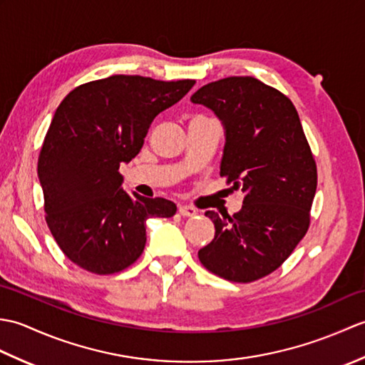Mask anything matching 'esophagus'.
Here are the masks:
<instances>
[{
	"instance_id": "1",
	"label": "esophagus",
	"mask_w": 365,
	"mask_h": 365,
	"mask_svg": "<svg viewBox=\"0 0 365 365\" xmlns=\"http://www.w3.org/2000/svg\"><path fill=\"white\" fill-rule=\"evenodd\" d=\"M178 213H180L182 216H195L197 213V210L191 205H178Z\"/></svg>"
}]
</instances>
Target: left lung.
I'll return each mask as SVG.
<instances>
[{"label": "left lung", "instance_id": "left-lung-1", "mask_svg": "<svg viewBox=\"0 0 365 365\" xmlns=\"http://www.w3.org/2000/svg\"><path fill=\"white\" fill-rule=\"evenodd\" d=\"M222 120L221 177L245 192L234 215L205 212L215 238L197 252L202 265L232 282H252L289 259L311 226L317 165L297 108L252 76L208 83L191 96Z\"/></svg>", "mask_w": 365, "mask_h": 365}]
</instances>
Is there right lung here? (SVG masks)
<instances>
[{
    "instance_id": "1",
    "label": "right lung",
    "mask_w": 365,
    "mask_h": 365,
    "mask_svg": "<svg viewBox=\"0 0 365 365\" xmlns=\"http://www.w3.org/2000/svg\"><path fill=\"white\" fill-rule=\"evenodd\" d=\"M195 80L113 75L84 83L59 103L37 161L45 221L68 259L94 274H114L139 259L145 220L177 207L120 188V163L141 150L155 115L177 103Z\"/></svg>"
}]
</instances>
